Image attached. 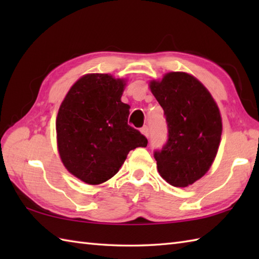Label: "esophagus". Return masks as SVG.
<instances>
[{
  "instance_id": "esophagus-1",
  "label": "esophagus",
  "mask_w": 259,
  "mask_h": 259,
  "mask_svg": "<svg viewBox=\"0 0 259 259\" xmlns=\"http://www.w3.org/2000/svg\"><path fill=\"white\" fill-rule=\"evenodd\" d=\"M140 131H141V134L144 135V136H146V137L149 136V128H148L147 125L142 126V128H141V130H140Z\"/></svg>"
}]
</instances>
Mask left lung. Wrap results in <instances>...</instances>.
<instances>
[{
  "mask_svg": "<svg viewBox=\"0 0 259 259\" xmlns=\"http://www.w3.org/2000/svg\"><path fill=\"white\" fill-rule=\"evenodd\" d=\"M150 90L162 107L168 140L153 156L158 171L175 187L192 185L205 175L217 155L223 123L209 91L195 76L169 72L152 80Z\"/></svg>",
  "mask_w": 259,
  "mask_h": 259,
  "instance_id": "left-lung-1",
  "label": "left lung"
}]
</instances>
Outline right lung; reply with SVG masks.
<instances>
[{"label": "right lung", "mask_w": 259, "mask_h": 259, "mask_svg": "<svg viewBox=\"0 0 259 259\" xmlns=\"http://www.w3.org/2000/svg\"><path fill=\"white\" fill-rule=\"evenodd\" d=\"M124 85V80L110 74H85L60 106L56 122L60 158L85 184L112 178L130 150L147 147L146 137L128 124L130 107L121 101Z\"/></svg>", "instance_id": "obj_1"}]
</instances>
